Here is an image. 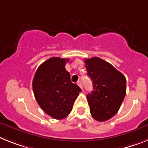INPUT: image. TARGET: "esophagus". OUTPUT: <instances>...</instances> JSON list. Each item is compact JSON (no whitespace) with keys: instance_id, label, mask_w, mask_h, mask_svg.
Instances as JSON below:
<instances>
[{"instance_id":"obj_1","label":"esophagus","mask_w":148,"mask_h":148,"mask_svg":"<svg viewBox=\"0 0 148 148\" xmlns=\"http://www.w3.org/2000/svg\"><path fill=\"white\" fill-rule=\"evenodd\" d=\"M77 85H78V86H79V87H80V88H82V89H83V85H82L81 81H78L77 82Z\"/></svg>"}]
</instances>
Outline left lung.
Here are the masks:
<instances>
[{"label":"left lung","instance_id":"left-lung-1","mask_svg":"<svg viewBox=\"0 0 148 148\" xmlns=\"http://www.w3.org/2000/svg\"><path fill=\"white\" fill-rule=\"evenodd\" d=\"M93 91L87 95L90 112L97 121H105L118 112L126 95V78L111 64L99 57L85 60Z\"/></svg>","mask_w":148,"mask_h":148}]
</instances>
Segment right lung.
Listing matches in <instances>:
<instances>
[{
  "label": "right lung",
  "mask_w": 148,
  "mask_h": 148,
  "mask_svg": "<svg viewBox=\"0 0 148 148\" xmlns=\"http://www.w3.org/2000/svg\"><path fill=\"white\" fill-rule=\"evenodd\" d=\"M69 59L51 57L41 64L33 80L35 98L42 110L57 120L71 112L81 88L71 81L65 66Z\"/></svg>",
  "instance_id": "obj_1"
}]
</instances>
